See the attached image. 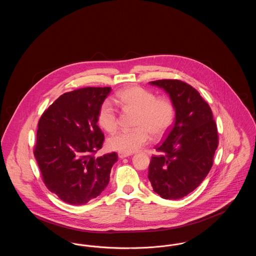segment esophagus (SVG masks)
Segmentation results:
<instances>
[{
  "label": "esophagus",
  "mask_w": 256,
  "mask_h": 256,
  "mask_svg": "<svg viewBox=\"0 0 256 256\" xmlns=\"http://www.w3.org/2000/svg\"><path fill=\"white\" fill-rule=\"evenodd\" d=\"M118 156H119V158H128V156H132V154H124V152H119V154H118Z\"/></svg>",
  "instance_id": "esophagus-1"
}]
</instances>
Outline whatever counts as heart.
<instances>
[{
  "label": "heart",
  "mask_w": 256,
  "mask_h": 256,
  "mask_svg": "<svg viewBox=\"0 0 256 256\" xmlns=\"http://www.w3.org/2000/svg\"><path fill=\"white\" fill-rule=\"evenodd\" d=\"M118 104L124 110L137 113L134 130L119 132L108 140V146L124 154H132L146 146L150 140L161 139L170 130L174 118V108L170 100L156 96L140 86L126 87L116 94ZM98 124L108 132H114L118 128L117 110L104 102L98 112Z\"/></svg>",
  "instance_id": "1"
}]
</instances>
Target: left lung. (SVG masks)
Here are the masks:
<instances>
[{"instance_id":"1","label":"left lung","mask_w":256,"mask_h":256,"mask_svg":"<svg viewBox=\"0 0 256 256\" xmlns=\"http://www.w3.org/2000/svg\"><path fill=\"white\" fill-rule=\"evenodd\" d=\"M176 110V120L165 141L156 146L148 178L154 191L166 200L188 195L204 182L213 165L219 144L217 124L206 100L193 86L180 80H158Z\"/></svg>"}]
</instances>
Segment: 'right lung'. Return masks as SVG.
Instances as JSON below:
<instances>
[{
	"mask_svg": "<svg viewBox=\"0 0 256 256\" xmlns=\"http://www.w3.org/2000/svg\"><path fill=\"white\" fill-rule=\"evenodd\" d=\"M110 87H84L64 93L41 115L34 154L43 182L61 200L86 204L110 182L118 154L95 158L104 135L97 124Z\"/></svg>",
	"mask_w": 256,
	"mask_h": 256,
	"instance_id": "1",
	"label": "right lung"
}]
</instances>
